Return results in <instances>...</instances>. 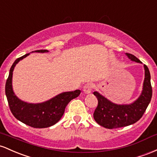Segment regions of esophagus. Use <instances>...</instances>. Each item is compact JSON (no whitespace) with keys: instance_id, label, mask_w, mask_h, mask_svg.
<instances>
[{"instance_id":"1","label":"esophagus","mask_w":157,"mask_h":157,"mask_svg":"<svg viewBox=\"0 0 157 157\" xmlns=\"http://www.w3.org/2000/svg\"><path fill=\"white\" fill-rule=\"evenodd\" d=\"M93 88V84L92 83H87L83 87V91L85 93H87V94H88V93H90L91 91H92Z\"/></svg>"}]
</instances>
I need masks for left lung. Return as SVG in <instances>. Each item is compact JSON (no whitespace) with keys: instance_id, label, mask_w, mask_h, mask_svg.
Masks as SVG:
<instances>
[{"instance_id":"1","label":"left lung","mask_w":157,"mask_h":157,"mask_svg":"<svg viewBox=\"0 0 157 157\" xmlns=\"http://www.w3.org/2000/svg\"><path fill=\"white\" fill-rule=\"evenodd\" d=\"M125 54L131 61L142 63L132 54ZM144 69L145 79L142 93L133 103L118 105L110 101L97 91L93 92V95L98 99V106L93 113V118L99 125L108 129H113L131 125L142 118L152 97L151 74L145 64H144Z\"/></svg>"}]
</instances>
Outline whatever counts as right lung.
Returning a JSON list of instances; mask_svg holds the SVG:
<instances>
[{
	"instance_id": "right-lung-1",
	"label": "right lung",
	"mask_w": 157,
	"mask_h": 157,
	"mask_svg": "<svg viewBox=\"0 0 157 157\" xmlns=\"http://www.w3.org/2000/svg\"><path fill=\"white\" fill-rule=\"evenodd\" d=\"M35 52H47L48 50H36ZM30 53L18 58L12 65L6 82L5 93L12 113L17 120L35 128H44L52 126L59 121L64 114L65 107L73 98L80 95V90L64 92L41 103H28L17 97L12 89V73L15 67L21 60Z\"/></svg>"
}]
</instances>
